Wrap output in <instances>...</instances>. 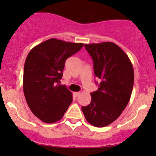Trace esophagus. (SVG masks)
<instances>
[{
    "instance_id": "34e87169",
    "label": "esophagus",
    "mask_w": 156,
    "mask_h": 156,
    "mask_svg": "<svg viewBox=\"0 0 156 156\" xmlns=\"http://www.w3.org/2000/svg\"><path fill=\"white\" fill-rule=\"evenodd\" d=\"M73 94L75 97H78V96L80 95V92H74Z\"/></svg>"
}]
</instances>
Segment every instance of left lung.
Masks as SVG:
<instances>
[{
  "mask_svg": "<svg viewBox=\"0 0 156 156\" xmlns=\"http://www.w3.org/2000/svg\"><path fill=\"white\" fill-rule=\"evenodd\" d=\"M84 47L92 57L100 84L98 90L90 94V103L81 109L90 125L106 127L121 115L130 100L134 81L133 66L126 53L112 42Z\"/></svg>",
  "mask_w": 156,
  "mask_h": 156,
  "instance_id": "obj_1",
  "label": "left lung"
}]
</instances>
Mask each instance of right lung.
<instances>
[{"label": "right lung", "mask_w": 156, "mask_h": 156, "mask_svg": "<svg viewBox=\"0 0 156 156\" xmlns=\"http://www.w3.org/2000/svg\"><path fill=\"white\" fill-rule=\"evenodd\" d=\"M83 45L50 38L33 48L28 54L23 72V91L31 111L42 122H58L72 103V92L59 83L66 60Z\"/></svg>", "instance_id": "add662e5"}]
</instances>
